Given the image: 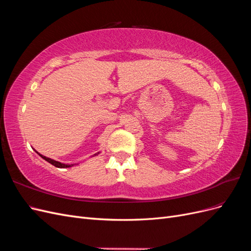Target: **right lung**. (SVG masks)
I'll use <instances>...</instances> for the list:
<instances>
[{"instance_id": "obj_1", "label": "right lung", "mask_w": 251, "mask_h": 251, "mask_svg": "<svg viewBox=\"0 0 251 251\" xmlns=\"http://www.w3.org/2000/svg\"><path fill=\"white\" fill-rule=\"evenodd\" d=\"M37 153V151H36ZM39 154V153H37ZM97 154H100V153H97ZM97 154H95V155H97ZM43 159H45V160H46L47 162H49V163H51L52 165H54V166H56V168H59V169H65V168H71V166H73V164H64V163H62V162H58V161H55V160H53V159H50V158H48V157H46V156H43V155H41V154H39Z\"/></svg>"}]
</instances>
